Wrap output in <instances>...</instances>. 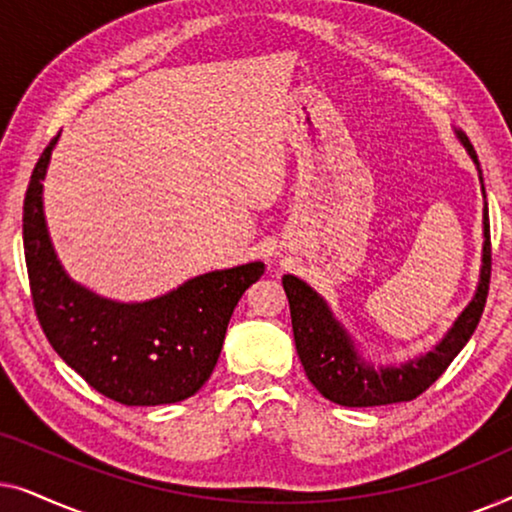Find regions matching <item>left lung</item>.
Returning <instances> with one entry per match:
<instances>
[{
  "instance_id": "8db88e82",
  "label": "left lung",
  "mask_w": 512,
  "mask_h": 512,
  "mask_svg": "<svg viewBox=\"0 0 512 512\" xmlns=\"http://www.w3.org/2000/svg\"><path fill=\"white\" fill-rule=\"evenodd\" d=\"M454 132H457L459 142L466 146L473 163L478 165L482 181L478 153H475L473 144L468 142V137L461 130ZM482 195H485V186H482ZM482 228H485L482 268L478 291H475L473 300L466 305V310L459 314L454 326L431 352L405 361L401 366H382L375 370L373 363L361 359L354 340L349 338L345 326L333 317L326 300L312 286H307L303 279L293 275L282 277L291 307V326L298 359L303 363L307 380L317 387L321 396L338 405H345V408H373V405L412 401V398H417L422 391L429 389L445 373L447 366L454 361V356L471 340L487 303L489 277H492V242H489L487 202L485 212H482Z\"/></svg>"
}]
</instances>
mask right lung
<instances>
[{
  "label": "right lung",
  "mask_w": 512,
  "mask_h": 512,
  "mask_svg": "<svg viewBox=\"0 0 512 512\" xmlns=\"http://www.w3.org/2000/svg\"><path fill=\"white\" fill-rule=\"evenodd\" d=\"M58 137L34 165L23 205L25 263L39 324L60 359L111 401H184L212 375L237 300L265 265L205 272L146 303H116L72 282L55 256L41 198Z\"/></svg>",
  "instance_id": "1"
}]
</instances>
